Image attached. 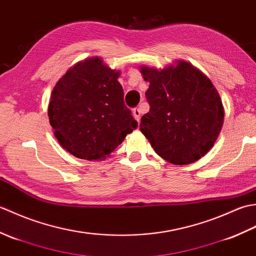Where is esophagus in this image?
I'll use <instances>...</instances> for the list:
<instances>
[{"label":"esophagus","instance_id":"1","mask_svg":"<svg viewBox=\"0 0 256 256\" xmlns=\"http://www.w3.org/2000/svg\"><path fill=\"white\" fill-rule=\"evenodd\" d=\"M132 113H133L134 118L138 122H140V108H135Z\"/></svg>","mask_w":256,"mask_h":256}]
</instances>
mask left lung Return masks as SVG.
<instances>
[{"label":"left lung","instance_id":"8db88e82","mask_svg":"<svg viewBox=\"0 0 256 256\" xmlns=\"http://www.w3.org/2000/svg\"><path fill=\"white\" fill-rule=\"evenodd\" d=\"M150 86V112L140 130L162 160L188 165L204 157L214 145L224 121V108L210 79L186 60L176 59L156 69L140 66Z\"/></svg>","mask_w":256,"mask_h":256}]
</instances>
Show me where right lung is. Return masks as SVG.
<instances>
[{
  "label": "right lung",
  "instance_id": "1",
  "mask_svg": "<svg viewBox=\"0 0 256 256\" xmlns=\"http://www.w3.org/2000/svg\"><path fill=\"white\" fill-rule=\"evenodd\" d=\"M120 74L94 56L74 64L57 81L48 116L68 153L86 160H106L138 128L124 104Z\"/></svg>",
  "mask_w": 256,
  "mask_h": 256
}]
</instances>
